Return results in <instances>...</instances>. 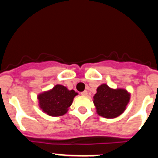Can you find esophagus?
I'll use <instances>...</instances> for the list:
<instances>
[{
	"instance_id": "esophagus-1",
	"label": "esophagus",
	"mask_w": 158,
	"mask_h": 158,
	"mask_svg": "<svg viewBox=\"0 0 158 158\" xmlns=\"http://www.w3.org/2000/svg\"><path fill=\"white\" fill-rule=\"evenodd\" d=\"M81 94L82 96H87V95H88V92L85 90V91L81 92Z\"/></svg>"
}]
</instances>
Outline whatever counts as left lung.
<instances>
[{
  "instance_id": "1",
  "label": "left lung",
  "mask_w": 158,
  "mask_h": 158,
  "mask_svg": "<svg viewBox=\"0 0 158 158\" xmlns=\"http://www.w3.org/2000/svg\"><path fill=\"white\" fill-rule=\"evenodd\" d=\"M130 98L131 94L126 89H113L103 84L96 89L93 103L99 115L106 118H114L125 111Z\"/></svg>"
}]
</instances>
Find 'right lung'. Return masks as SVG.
<instances>
[{
  "mask_svg": "<svg viewBox=\"0 0 158 158\" xmlns=\"http://www.w3.org/2000/svg\"><path fill=\"white\" fill-rule=\"evenodd\" d=\"M77 93L61 85H56L49 91L38 96L40 107L43 112L51 116L65 115Z\"/></svg>",
  "mask_w": 158,
  "mask_h": 158,
  "instance_id": "add662e5",
  "label": "right lung"
}]
</instances>
